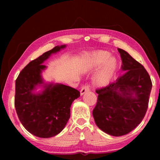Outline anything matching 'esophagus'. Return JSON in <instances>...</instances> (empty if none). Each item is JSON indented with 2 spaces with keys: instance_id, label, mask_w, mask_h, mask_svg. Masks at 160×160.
I'll list each match as a JSON object with an SVG mask.
<instances>
[{
  "instance_id": "34e87169",
  "label": "esophagus",
  "mask_w": 160,
  "mask_h": 160,
  "mask_svg": "<svg viewBox=\"0 0 160 160\" xmlns=\"http://www.w3.org/2000/svg\"><path fill=\"white\" fill-rule=\"evenodd\" d=\"M89 91H90L89 86H88V85L84 86L82 87V89H81V90H80V95L81 96H82V95H84L85 93L89 92Z\"/></svg>"
}]
</instances>
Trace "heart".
I'll list each match as a JSON object with an SVG mask.
<instances>
[{"mask_svg":"<svg viewBox=\"0 0 160 160\" xmlns=\"http://www.w3.org/2000/svg\"><path fill=\"white\" fill-rule=\"evenodd\" d=\"M118 65L114 56L107 51H98L84 57L82 69L84 71H91L102 66L93 78V84L97 87H104L109 84Z\"/></svg>","mask_w":160,"mask_h":160,"instance_id":"obj_1","label":"heart"}]
</instances>
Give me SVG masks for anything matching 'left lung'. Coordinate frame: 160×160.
<instances>
[{"label":"left lung","instance_id":"1","mask_svg":"<svg viewBox=\"0 0 160 160\" xmlns=\"http://www.w3.org/2000/svg\"><path fill=\"white\" fill-rule=\"evenodd\" d=\"M122 71L115 82L98 89L97 104L93 110L96 125L113 136L130 132L140 124L147 113L152 82L142 64L126 51L118 48Z\"/></svg>","mask_w":160,"mask_h":160}]
</instances>
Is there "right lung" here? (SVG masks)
<instances>
[{
  "label": "right lung",
  "mask_w": 160,
  "mask_h": 160,
  "mask_svg": "<svg viewBox=\"0 0 160 160\" xmlns=\"http://www.w3.org/2000/svg\"><path fill=\"white\" fill-rule=\"evenodd\" d=\"M65 47V45L56 46L31 61L16 80L17 115L26 130L36 137L49 138L59 134L70 118L71 104L80 96L79 91L71 87L45 83L42 76L47 68L44 62ZM38 86L43 90L35 92Z\"/></svg>",
  "instance_id": "add662e5"
}]
</instances>
